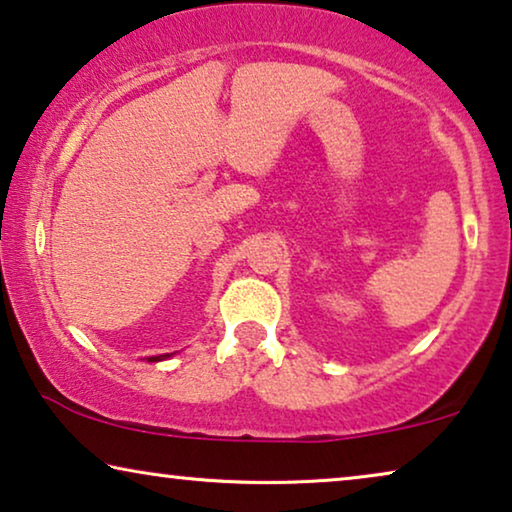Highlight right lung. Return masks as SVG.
<instances>
[{"instance_id":"right-lung-1","label":"right lung","mask_w":512,"mask_h":512,"mask_svg":"<svg viewBox=\"0 0 512 512\" xmlns=\"http://www.w3.org/2000/svg\"><path fill=\"white\" fill-rule=\"evenodd\" d=\"M167 356H170V354H163V356H151L149 361H160V359H167Z\"/></svg>"}]
</instances>
